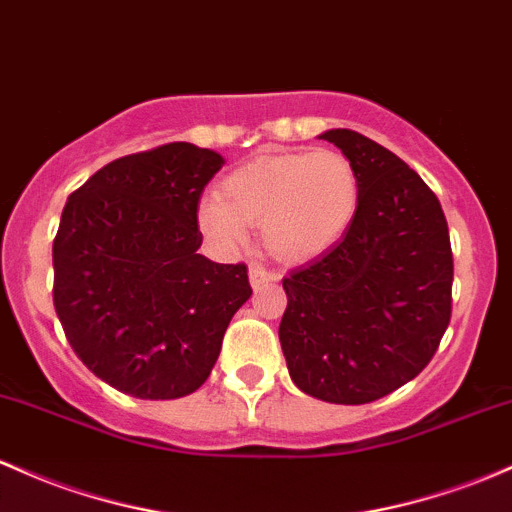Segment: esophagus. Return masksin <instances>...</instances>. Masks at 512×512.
<instances>
[{"label": "esophagus", "mask_w": 512, "mask_h": 512, "mask_svg": "<svg viewBox=\"0 0 512 512\" xmlns=\"http://www.w3.org/2000/svg\"><path fill=\"white\" fill-rule=\"evenodd\" d=\"M247 277H250L252 289H260V286H265V284L274 282V279H277L272 272H267V269L260 267V265H252L250 272H247Z\"/></svg>", "instance_id": "1"}]
</instances>
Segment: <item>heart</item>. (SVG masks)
I'll return each instance as SVG.
<instances>
[{"label":"heart","instance_id":"1","mask_svg":"<svg viewBox=\"0 0 512 512\" xmlns=\"http://www.w3.org/2000/svg\"><path fill=\"white\" fill-rule=\"evenodd\" d=\"M355 165L338 150L267 153L245 162L196 211L204 238L221 252L240 250L250 226L277 260L323 255L347 235L359 211Z\"/></svg>","mask_w":512,"mask_h":512}]
</instances>
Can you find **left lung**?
Instances as JSON below:
<instances>
[{
    "label": "left lung",
    "instance_id": "8db88e82",
    "mask_svg": "<svg viewBox=\"0 0 512 512\" xmlns=\"http://www.w3.org/2000/svg\"><path fill=\"white\" fill-rule=\"evenodd\" d=\"M338 145L359 177V211L338 245L282 279L279 342L291 381L342 406L415 379L452 316V247L440 201L420 174L350 128Z\"/></svg>",
    "mask_w": 512,
    "mask_h": 512
}]
</instances>
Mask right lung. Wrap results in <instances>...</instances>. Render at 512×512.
<instances>
[{"label":"right lung","instance_id":"right-lung-1","mask_svg":"<svg viewBox=\"0 0 512 512\" xmlns=\"http://www.w3.org/2000/svg\"><path fill=\"white\" fill-rule=\"evenodd\" d=\"M226 165L192 143L119 157L67 199L53 243V303L75 355L145 401L194 393L252 296L245 265L199 255L196 211Z\"/></svg>","mask_w":512,"mask_h":512}]
</instances>
